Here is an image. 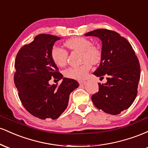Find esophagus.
<instances>
[{"mask_svg":"<svg viewBox=\"0 0 148 148\" xmlns=\"http://www.w3.org/2000/svg\"><path fill=\"white\" fill-rule=\"evenodd\" d=\"M79 83L80 85H85V84H86V82L85 81H79Z\"/></svg>","mask_w":148,"mask_h":148,"instance_id":"1","label":"esophagus"}]
</instances>
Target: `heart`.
Masks as SVG:
<instances>
[{"mask_svg":"<svg viewBox=\"0 0 148 148\" xmlns=\"http://www.w3.org/2000/svg\"><path fill=\"white\" fill-rule=\"evenodd\" d=\"M64 45L71 51H81V60L84 62L81 65L71 67L64 71V75L69 79L83 80L86 78L91 67L101 59V51L91 42L82 37H74L64 42ZM52 60L58 67H63L67 63V52L64 49L54 47L51 53Z\"/></svg>","mask_w":148,"mask_h":148,"instance_id":"heart-1","label":"heart"}]
</instances>
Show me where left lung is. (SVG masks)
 Returning a JSON list of instances; mask_svg holds the SVG:
<instances>
[{"mask_svg":"<svg viewBox=\"0 0 148 148\" xmlns=\"http://www.w3.org/2000/svg\"><path fill=\"white\" fill-rule=\"evenodd\" d=\"M102 43L99 66L93 73L106 83L99 84V91L92 96L97 108L105 113L118 115L130 108L137 95L140 68L132 45L118 33L97 29L85 34Z\"/></svg>","mask_w":148,"mask_h":148,"instance_id":"obj_1","label":"left lung"}]
</instances>
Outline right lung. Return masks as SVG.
<instances>
[{"instance_id": "1", "label": "right lung", "mask_w": 148, "mask_h": 148, "mask_svg": "<svg viewBox=\"0 0 148 148\" xmlns=\"http://www.w3.org/2000/svg\"><path fill=\"white\" fill-rule=\"evenodd\" d=\"M60 37L40 34L18 51L15 60L14 84L24 108L30 114L56 120L68 105L69 95L79 87L76 80L63 78L52 60L51 53ZM53 77L63 79L59 86L48 82Z\"/></svg>"}]
</instances>
